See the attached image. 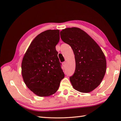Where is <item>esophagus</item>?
<instances>
[{
	"label": "esophagus",
	"instance_id": "esophagus-1",
	"mask_svg": "<svg viewBox=\"0 0 121 121\" xmlns=\"http://www.w3.org/2000/svg\"><path fill=\"white\" fill-rule=\"evenodd\" d=\"M63 65L64 67H65V65H66V61H64L63 63Z\"/></svg>",
	"mask_w": 121,
	"mask_h": 121
}]
</instances>
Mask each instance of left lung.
<instances>
[{
    "mask_svg": "<svg viewBox=\"0 0 121 121\" xmlns=\"http://www.w3.org/2000/svg\"><path fill=\"white\" fill-rule=\"evenodd\" d=\"M60 34L75 55V71L69 77L73 88L81 92H91L99 86L105 74L107 61L104 52L96 42L80 28H65Z\"/></svg>",
    "mask_w": 121,
    "mask_h": 121,
    "instance_id": "1",
    "label": "left lung"
}]
</instances>
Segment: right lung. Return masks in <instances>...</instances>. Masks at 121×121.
I'll return each instance as SVG.
<instances>
[{
  "mask_svg": "<svg viewBox=\"0 0 121 121\" xmlns=\"http://www.w3.org/2000/svg\"><path fill=\"white\" fill-rule=\"evenodd\" d=\"M60 38L58 30L41 33L31 43L23 58L24 81L39 96H48L56 93L65 77L56 48Z\"/></svg>",
  "mask_w": 121,
  "mask_h": 121,
  "instance_id": "right-lung-1",
  "label": "right lung"
}]
</instances>
